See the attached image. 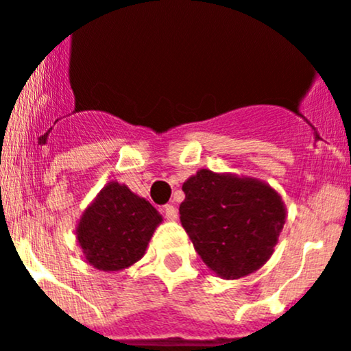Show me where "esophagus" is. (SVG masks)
I'll use <instances>...</instances> for the list:
<instances>
[{
  "mask_svg": "<svg viewBox=\"0 0 351 351\" xmlns=\"http://www.w3.org/2000/svg\"><path fill=\"white\" fill-rule=\"evenodd\" d=\"M162 211H165V216L168 218L169 221H175L176 218H178V211H176L175 206H171V204L165 206V209H162Z\"/></svg>",
  "mask_w": 351,
  "mask_h": 351,
  "instance_id": "esophagus-1",
  "label": "esophagus"
}]
</instances>
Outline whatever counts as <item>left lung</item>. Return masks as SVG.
I'll list each match as a JSON object with an SVG mask.
<instances>
[{"label": "left lung", "instance_id": "obj_1", "mask_svg": "<svg viewBox=\"0 0 351 351\" xmlns=\"http://www.w3.org/2000/svg\"><path fill=\"white\" fill-rule=\"evenodd\" d=\"M180 221L208 268L241 279L263 267L286 223V204L268 183L199 169L183 183Z\"/></svg>", "mask_w": 351, "mask_h": 351}]
</instances>
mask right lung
Returning <instances> with one entry per match:
<instances>
[{"label": "right lung", "mask_w": 351, "mask_h": 351, "mask_svg": "<svg viewBox=\"0 0 351 351\" xmlns=\"http://www.w3.org/2000/svg\"><path fill=\"white\" fill-rule=\"evenodd\" d=\"M162 221L156 208L124 183L109 182L83 211L76 227L84 260L101 271H119L145 254Z\"/></svg>", "instance_id": "right-lung-1"}]
</instances>
